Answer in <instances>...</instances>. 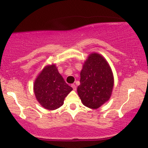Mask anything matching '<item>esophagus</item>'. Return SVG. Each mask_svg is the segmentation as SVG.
Segmentation results:
<instances>
[{
	"label": "esophagus",
	"mask_w": 148,
	"mask_h": 148,
	"mask_svg": "<svg viewBox=\"0 0 148 148\" xmlns=\"http://www.w3.org/2000/svg\"><path fill=\"white\" fill-rule=\"evenodd\" d=\"M71 86H72V87L73 88V89H74V91L76 90V86L75 85H74V84H72V85H71Z\"/></svg>",
	"instance_id": "obj_1"
}]
</instances>
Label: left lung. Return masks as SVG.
Here are the masks:
<instances>
[{"mask_svg":"<svg viewBox=\"0 0 148 148\" xmlns=\"http://www.w3.org/2000/svg\"><path fill=\"white\" fill-rule=\"evenodd\" d=\"M80 83L77 92L85 106L96 109L109 100L114 78L111 67L102 55H89L80 72Z\"/></svg>","mask_w":148,"mask_h":148,"instance_id":"obj_1","label":"left lung"}]
</instances>
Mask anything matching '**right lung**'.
Listing matches in <instances>:
<instances>
[{
  "instance_id": "1",
  "label": "right lung",
  "mask_w": 148,
  "mask_h": 148,
  "mask_svg": "<svg viewBox=\"0 0 148 148\" xmlns=\"http://www.w3.org/2000/svg\"><path fill=\"white\" fill-rule=\"evenodd\" d=\"M37 100L43 107L55 110L63 104L72 88L65 82L55 65H47L35 80L33 85Z\"/></svg>"
}]
</instances>
